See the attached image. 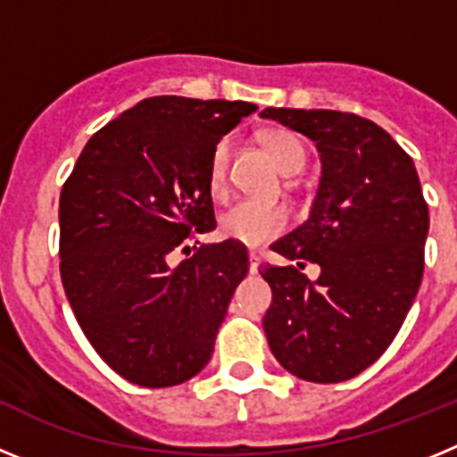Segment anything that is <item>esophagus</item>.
Returning <instances> with one entry per match:
<instances>
[{"label":"esophagus","instance_id":"esophagus-1","mask_svg":"<svg viewBox=\"0 0 457 457\" xmlns=\"http://www.w3.org/2000/svg\"><path fill=\"white\" fill-rule=\"evenodd\" d=\"M249 272H258V252H249Z\"/></svg>","mask_w":457,"mask_h":457}]
</instances>
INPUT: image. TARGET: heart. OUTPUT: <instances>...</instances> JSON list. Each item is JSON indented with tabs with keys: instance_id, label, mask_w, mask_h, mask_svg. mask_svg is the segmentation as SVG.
<instances>
[{
	"instance_id": "obj_1",
	"label": "heart",
	"mask_w": 457,
	"mask_h": 457,
	"mask_svg": "<svg viewBox=\"0 0 457 457\" xmlns=\"http://www.w3.org/2000/svg\"><path fill=\"white\" fill-rule=\"evenodd\" d=\"M263 146L278 169L284 173H297L306 162L304 141L290 130H268L263 135ZM228 173V141H220L210 157L208 187L220 196L226 189ZM288 215L281 205L261 204V201H240L226 210L220 220V233L228 240L242 245H263L284 231Z\"/></svg>"
}]
</instances>
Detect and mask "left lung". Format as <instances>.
Wrapping results in <instances>:
<instances>
[{
	"instance_id": "8db88e82",
	"label": "left lung",
	"mask_w": 457,
	"mask_h": 457,
	"mask_svg": "<svg viewBox=\"0 0 457 457\" xmlns=\"http://www.w3.org/2000/svg\"><path fill=\"white\" fill-rule=\"evenodd\" d=\"M263 119L302 132L322 173L309 220L272 245L295 265H263L272 304L268 345L288 373L343 382L389 348L423 277L428 205L411 157L373 120L334 109L268 107ZM321 265L311 282L301 270Z\"/></svg>"
}]
</instances>
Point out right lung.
I'll list each match as a JSON object with an SVG mask.
<instances>
[{
  "instance_id": "1",
  "label": "right lung",
  "mask_w": 457,
  "mask_h": 457,
  "mask_svg": "<svg viewBox=\"0 0 457 457\" xmlns=\"http://www.w3.org/2000/svg\"><path fill=\"white\" fill-rule=\"evenodd\" d=\"M256 109L183 96L141 100L87 141L63 185V290L88 343L132 385H180L210 361L249 272L247 247L201 245L179 265L169 253L217 226L210 157Z\"/></svg>"
}]
</instances>
